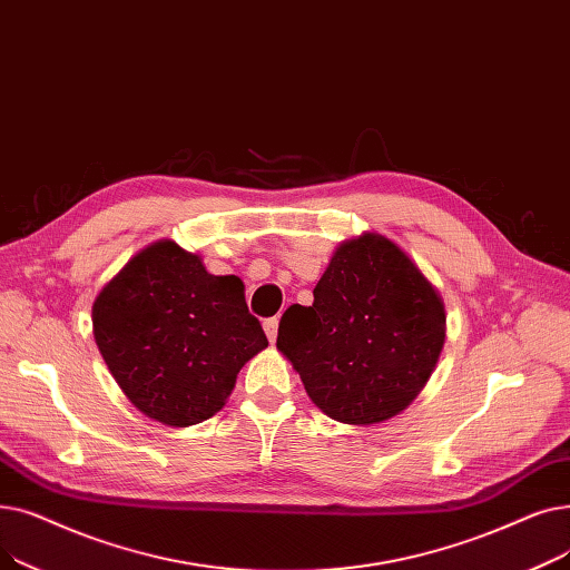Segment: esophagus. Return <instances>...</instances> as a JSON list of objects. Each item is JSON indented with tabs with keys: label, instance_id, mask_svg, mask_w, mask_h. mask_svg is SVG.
Masks as SVG:
<instances>
[{
	"label": "esophagus",
	"instance_id": "obj_1",
	"mask_svg": "<svg viewBox=\"0 0 570 570\" xmlns=\"http://www.w3.org/2000/svg\"><path fill=\"white\" fill-rule=\"evenodd\" d=\"M264 332H266L271 343H276V338H278V317H268L264 322Z\"/></svg>",
	"mask_w": 570,
	"mask_h": 570
}]
</instances>
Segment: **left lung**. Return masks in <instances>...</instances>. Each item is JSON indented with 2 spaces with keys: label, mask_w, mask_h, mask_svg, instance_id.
Masks as SVG:
<instances>
[{
  "label": "left lung",
  "mask_w": 570,
  "mask_h": 570,
  "mask_svg": "<svg viewBox=\"0 0 570 570\" xmlns=\"http://www.w3.org/2000/svg\"><path fill=\"white\" fill-rule=\"evenodd\" d=\"M278 327L317 409L345 424H375L409 409L436 368L445 306L396 243L366 232L343 240L313 289Z\"/></svg>",
  "instance_id": "8db88e82"
}]
</instances>
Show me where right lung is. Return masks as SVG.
Here are the masks:
<instances>
[{
    "label": "right lung",
    "instance_id": "obj_1",
    "mask_svg": "<svg viewBox=\"0 0 570 570\" xmlns=\"http://www.w3.org/2000/svg\"><path fill=\"white\" fill-rule=\"evenodd\" d=\"M101 357L137 409L169 426L218 413L240 366L268 345L243 283L161 238L134 255L92 306Z\"/></svg>",
    "mask_w": 570,
    "mask_h": 570
}]
</instances>
